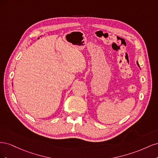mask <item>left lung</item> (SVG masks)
Wrapping results in <instances>:
<instances>
[{
	"mask_svg": "<svg viewBox=\"0 0 158 158\" xmlns=\"http://www.w3.org/2000/svg\"><path fill=\"white\" fill-rule=\"evenodd\" d=\"M136 63H137V64H138V66H139V64H138V62H136Z\"/></svg>",
	"mask_w": 158,
	"mask_h": 158,
	"instance_id": "1",
	"label": "left lung"
}]
</instances>
